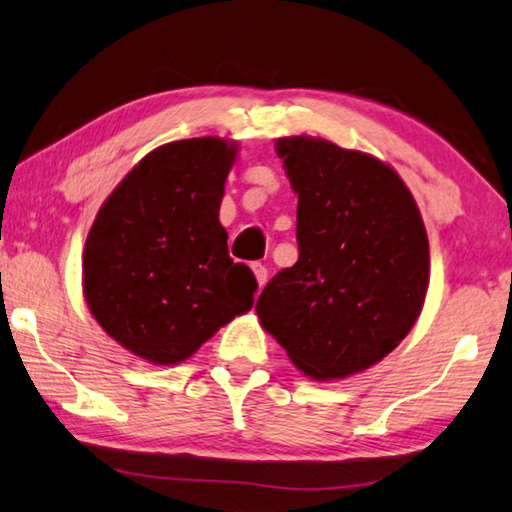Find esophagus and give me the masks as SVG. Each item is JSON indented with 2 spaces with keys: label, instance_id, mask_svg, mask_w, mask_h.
Here are the masks:
<instances>
[{
  "label": "esophagus",
  "instance_id": "1",
  "mask_svg": "<svg viewBox=\"0 0 512 512\" xmlns=\"http://www.w3.org/2000/svg\"><path fill=\"white\" fill-rule=\"evenodd\" d=\"M250 269H253L255 278H257V285H259V289H262L266 285V280H269V269H266V266L259 264V262L250 264Z\"/></svg>",
  "mask_w": 512,
  "mask_h": 512
}]
</instances>
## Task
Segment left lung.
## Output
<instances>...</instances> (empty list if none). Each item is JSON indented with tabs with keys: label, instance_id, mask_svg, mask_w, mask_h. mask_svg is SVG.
Returning <instances> with one entry per match:
<instances>
[{
	"label": "left lung",
	"instance_id": "left-lung-1",
	"mask_svg": "<svg viewBox=\"0 0 512 512\" xmlns=\"http://www.w3.org/2000/svg\"><path fill=\"white\" fill-rule=\"evenodd\" d=\"M298 193V262L257 298L262 326L316 380L383 360L415 326L428 289V237L399 175L321 139H278Z\"/></svg>",
	"mask_w": 512,
	"mask_h": 512
}]
</instances>
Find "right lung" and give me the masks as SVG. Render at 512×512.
Listing matches in <instances>:
<instances>
[{
    "label": "right lung",
    "instance_id": "obj_1",
    "mask_svg": "<svg viewBox=\"0 0 512 512\" xmlns=\"http://www.w3.org/2000/svg\"><path fill=\"white\" fill-rule=\"evenodd\" d=\"M237 150L186 139L152 150L97 212L84 294L97 323L139 358L175 364L253 307L257 280L218 223Z\"/></svg>",
    "mask_w": 512,
    "mask_h": 512
}]
</instances>
